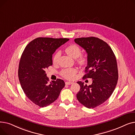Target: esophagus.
<instances>
[{
    "label": "esophagus",
    "instance_id": "1",
    "mask_svg": "<svg viewBox=\"0 0 135 135\" xmlns=\"http://www.w3.org/2000/svg\"><path fill=\"white\" fill-rule=\"evenodd\" d=\"M73 82H72V81H66L65 82V84H66V85H70V84H73Z\"/></svg>",
    "mask_w": 135,
    "mask_h": 135
}]
</instances>
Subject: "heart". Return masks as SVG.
<instances>
[{
    "mask_svg": "<svg viewBox=\"0 0 135 135\" xmlns=\"http://www.w3.org/2000/svg\"><path fill=\"white\" fill-rule=\"evenodd\" d=\"M66 52L70 56L74 59H77V62L80 65H84L86 62V59L84 56H81V49L75 44H72L67 46L65 49ZM60 55L59 51L56 52L53 57V62L56 63L58 60ZM77 70L75 68H67L62 70L61 74V75L67 79H72L75 77Z\"/></svg>",
    "mask_w": 135,
    "mask_h": 135,
    "instance_id": "1",
    "label": "heart"
}]
</instances>
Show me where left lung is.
<instances>
[{"mask_svg":"<svg viewBox=\"0 0 135 135\" xmlns=\"http://www.w3.org/2000/svg\"><path fill=\"white\" fill-rule=\"evenodd\" d=\"M74 41L88 54V64L84 78H91L90 85L78 81L80 86L76 94L78 100L85 107L94 108L107 101L114 91L118 79L115 56L103 40L91 37L80 38Z\"/></svg>","mask_w":135,"mask_h":135,"instance_id":"8db88e82","label":"left lung"}]
</instances>
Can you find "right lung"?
<instances>
[{
    "label": "right lung",
    "mask_w": 135,
    "mask_h": 135,
    "mask_svg": "<svg viewBox=\"0 0 135 135\" xmlns=\"http://www.w3.org/2000/svg\"><path fill=\"white\" fill-rule=\"evenodd\" d=\"M69 39L39 37L25 47L19 63L18 75L26 96L40 107L53 103L60 95L65 83L57 79L49 83L45 69L52 65V54Z\"/></svg>",
    "instance_id": "right-lung-1"
}]
</instances>
